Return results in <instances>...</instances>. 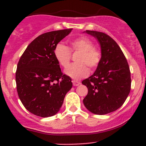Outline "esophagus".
<instances>
[{"mask_svg":"<svg viewBox=\"0 0 146 146\" xmlns=\"http://www.w3.org/2000/svg\"><path fill=\"white\" fill-rule=\"evenodd\" d=\"M72 84L74 86H78L79 85H80V82L76 80H72Z\"/></svg>","mask_w":146,"mask_h":146,"instance_id":"esophagus-1","label":"esophagus"}]
</instances>
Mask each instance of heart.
I'll return each mask as SVG.
<instances>
[{
  "label": "heart",
  "mask_w": 146,
  "mask_h": 146,
  "mask_svg": "<svg viewBox=\"0 0 146 146\" xmlns=\"http://www.w3.org/2000/svg\"><path fill=\"white\" fill-rule=\"evenodd\" d=\"M73 51L80 52L77 56V63H74L67 67L65 74L74 80H80L88 74V66L94 70L99 66L101 60V52L94 48V44L91 40L86 37H79L72 40L70 42ZM54 56L62 67L69 65L72 52L70 49L63 43L55 45L54 49Z\"/></svg>",
  "instance_id": "heart-1"
}]
</instances>
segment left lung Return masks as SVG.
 Returning a JSON list of instances; mask_svg holds the SVG:
<instances>
[{
  "label": "left lung",
  "mask_w": 146,
  "mask_h": 146,
  "mask_svg": "<svg viewBox=\"0 0 146 146\" xmlns=\"http://www.w3.org/2000/svg\"><path fill=\"white\" fill-rule=\"evenodd\" d=\"M99 42L101 60L96 71L82 83L88 88L85 107L96 115L112 113L122 106L131 90V74L118 44L106 33L86 31Z\"/></svg>",
  "instance_id": "left-lung-1"
}]
</instances>
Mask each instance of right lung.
I'll use <instances>...</instances> for the list:
<instances>
[{"label":"right lung","instance_id":"right-lung-1","mask_svg":"<svg viewBox=\"0 0 146 146\" xmlns=\"http://www.w3.org/2000/svg\"><path fill=\"white\" fill-rule=\"evenodd\" d=\"M72 29L47 32L35 38L18 62L17 94L27 110L40 117H50L61 108L72 88V79L63 74L54 49Z\"/></svg>","mask_w":146,"mask_h":146}]
</instances>
